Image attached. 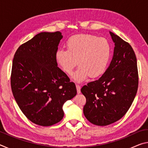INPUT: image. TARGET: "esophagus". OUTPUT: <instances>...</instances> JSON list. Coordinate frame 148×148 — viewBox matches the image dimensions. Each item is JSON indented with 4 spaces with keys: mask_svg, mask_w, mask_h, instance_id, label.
I'll return each mask as SVG.
<instances>
[{
    "mask_svg": "<svg viewBox=\"0 0 148 148\" xmlns=\"http://www.w3.org/2000/svg\"><path fill=\"white\" fill-rule=\"evenodd\" d=\"M76 89H77V92L78 94H79L80 92H81V91H80V89H81V87L79 85H76Z\"/></svg>",
    "mask_w": 148,
    "mask_h": 148,
    "instance_id": "obj_1",
    "label": "esophagus"
}]
</instances>
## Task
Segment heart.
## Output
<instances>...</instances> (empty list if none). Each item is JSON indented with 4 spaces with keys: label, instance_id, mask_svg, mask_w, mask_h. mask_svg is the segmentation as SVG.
I'll return each mask as SVG.
<instances>
[{
    "label": "heart",
    "instance_id": "1",
    "mask_svg": "<svg viewBox=\"0 0 148 148\" xmlns=\"http://www.w3.org/2000/svg\"><path fill=\"white\" fill-rule=\"evenodd\" d=\"M67 50L59 49L56 54L57 63L62 71L73 75L77 82H83L90 76L97 77L106 70L112 54L111 44L107 39L91 34L74 35L66 42Z\"/></svg>",
    "mask_w": 148,
    "mask_h": 148
}]
</instances>
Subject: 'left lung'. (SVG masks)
<instances>
[{"mask_svg":"<svg viewBox=\"0 0 148 148\" xmlns=\"http://www.w3.org/2000/svg\"><path fill=\"white\" fill-rule=\"evenodd\" d=\"M115 43L108 68L96 81L81 89L86 98L84 114L89 121L106 126L118 121L127 113L138 87L137 61L128 42L110 32Z\"/></svg>","mask_w":148,"mask_h":148,"instance_id":"left-lung-1","label":"left lung"}]
</instances>
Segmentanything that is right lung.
Segmentation results:
<instances>
[{
  "mask_svg": "<svg viewBox=\"0 0 148 148\" xmlns=\"http://www.w3.org/2000/svg\"><path fill=\"white\" fill-rule=\"evenodd\" d=\"M61 32H40L21 44L14 55L11 88L30 121L47 127L63 118L62 106L77 93L76 86L58 66L56 54Z\"/></svg>",
  "mask_w": 148,
  "mask_h": 148,
  "instance_id": "obj_1",
  "label": "right lung"
}]
</instances>
